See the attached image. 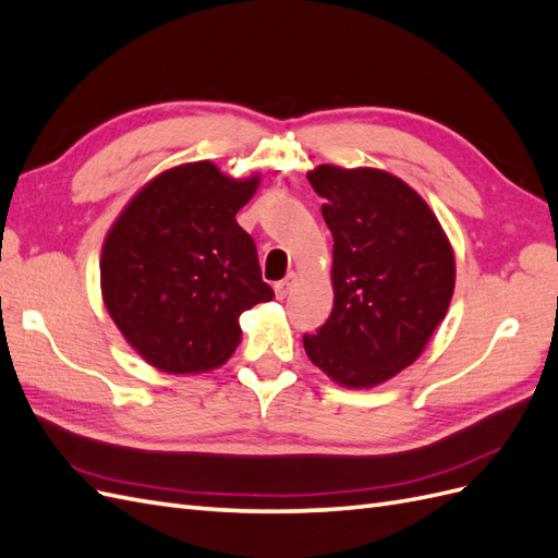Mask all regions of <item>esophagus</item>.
Instances as JSON below:
<instances>
[{
    "label": "esophagus",
    "instance_id": "obj_1",
    "mask_svg": "<svg viewBox=\"0 0 558 558\" xmlns=\"http://www.w3.org/2000/svg\"><path fill=\"white\" fill-rule=\"evenodd\" d=\"M295 279H298V277L291 272V275H286L281 281H277V283H275V293H277V298H279V300L291 293V289L295 286Z\"/></svg>",
    "mask_w": 558,
    "mask_h": 558
}]
</instances>
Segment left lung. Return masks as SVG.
<instances>
[{
    "label": "left lung",
    "mask_w": 558,
    "mask_h": 558,
    "mask_svg": "<svg viewBox=\"0 0 558 558\" xmlns=\"http://www.w3.org/2000/svg\"><path fill=\"white\" fill-rule=\"evenodd\" d=\"M326 199L335 305L310 361L347 388H373L410 367L453 295V248L437 216L402 179L375 167L318 165L307 174Z\"/></svg>",
    "instance_id": "left-lung-1"
}]
</instances>
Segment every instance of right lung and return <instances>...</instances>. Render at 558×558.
Wrapping results in <instances>:
<instances>
[{
    "instance_id": "right-lung-1",
    "label": "right lung",
    "mask_w": 558,
    "mask_h": 558,
    "mask_svg": "<svg viewBox=\"0 0 558 558\" xmlns=\"http://www.w3.org/2000/svg\"><path fill=\"white\" fill-rule=\"evenodd\" d=\"M260 177L232 179L209 160L150 179L102 246V300L125 342L162 373L223 365L242 340L240 314L275 293L260 277L238 211Z\"/></svg>"
}]
</instances>
